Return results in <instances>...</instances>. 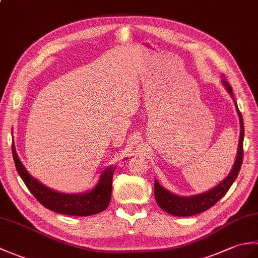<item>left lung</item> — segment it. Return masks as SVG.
Listing matches in <instances>:
<instances>
[{
  "mask_svg": "<svg viewBox=\"0 0 258 258\" xmlns=\"http://www.w3.org/2000/svg\"><path fill=\"white\" fill-rule=\"evenodd\" d=\"M223 85L225 86L227 92L231 94L232 98L234 100V93L231 85L225 80H222ZM235 106L237 109V114L240 122V135H239V143H238V151L236 155V160H235L234 166L232 168L231 173H229L225 179H223L220 184H217L215 187L205 191V193H201L197 195L191 196H178L176 194H173L171 191L165 189L161 186V184L155 179L154 183V190H155V200L163 211L171 214L175 216H191L200 214L202 212L207 211L208 208L214 206L216 203L220 201L222 197L227 193V190L231 188L234 180L236 179L237 175L239 173L240 166L243 163V141H244V123H243V116L240 114L239 109L237 107V103L234 100Z\"/></svg>",
  "mask_w": 258,
  "mask_h": 258,
  "instance_id": "left-lung-1",
  "label": "left lung"
}]
</instances>
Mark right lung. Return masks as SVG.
I'll list each match as a JSON object with an SVG mask.
<instances>
[{"label":"right lung","instance_id":"add662e5","mask_svg":"<svg viewBox=\"0 0 258 258\" xmlns=\"http://www.w3.org/2000/svg\"><path fill=\"white\" fill-rule=\"evenodd\" d=\"M12 154L16 171L23 179L26 187L47 210L63 214V215L90 216L103 212L108 206L112 195V179L115 167H107L102 173L95 187L91 190L85 193L65 194L51 189L30 175L20 161L13 144Z\"/></svg>","mask_w":258,"mask_h":258}]
</instances>
